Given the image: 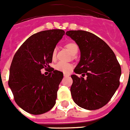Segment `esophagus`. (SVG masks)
Returning <instances> with one entry per match:
<instances>
[{"label":"esophagus","instance_id":"esophagus-1","mask_svg":"<svg viewBox=\"0 0 130 130\" xmlns=\"http://www.w3.org/2000/svg\"><path fill=\"white\" fill-rule=\"evenodd\" d=\"M63 75H64V77H69V74H67V73H64L63 74Z\"/></svg>","mask_w":130,"mask_h":130}]
</instances>
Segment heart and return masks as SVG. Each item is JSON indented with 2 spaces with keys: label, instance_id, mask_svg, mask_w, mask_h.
Masks as SVG:
<instances>
[{
  "label": "heart",
  "instance_id": "b5f03b06",
  "mask_svg": "<svg viewBox=\"0 0 130 130\" xmlns=\"http://www.w3.org/2000/svg\"><path fill=\"white\" fill-rule=\"evenodd\" d=\"M65 47L69 50V52L71 53L72 55H75L78 52V47L77 44L74 41H69L65 44ZM57 50L54 49L52 53V59H55L56 57ZM55 69L57 71L63 72V73H69L73 69V65L70 63H63V62H59L55 65Z\"/></svg>",
  "mask_w": 130,
  "mask_h": 130
}]
</instances>
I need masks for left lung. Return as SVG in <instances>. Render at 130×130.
Masks as SVG:
<instances>
[{
	"instance_id": "8db88e82",
	"label": "left lung",
	"mask_w": 130,
	"mask_h": 130,
	"mask_svg": "<svg viewBox=\"0 0 130 130\" xmlns=\"http://www.w3.org/2000/svg\"><path fill=\"white\" fill-rule=\"evenodd\" d=\"M66 34L75 41L80 51V62L74 72L82 76L71 75L74 102L89 110L103 107L120 85L121 67L115 54L105 41L89 31L70 30Z\"/></svg>"
}]
</instances>
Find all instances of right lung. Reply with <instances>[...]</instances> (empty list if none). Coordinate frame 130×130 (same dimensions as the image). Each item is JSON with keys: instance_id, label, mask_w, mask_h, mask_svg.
I'll return each mask as SVG.
<instances>
[{"instance_id": "obj_1", "label": "right lung", "mask_w": 130, "mask_h": 130, "mask_svg": "<svg viewBox=\"0 0 130 130\" xmlns=\"http://www.w3.org/2000/svg\"><path fill=\"white\" fill-rule=\"evenodd\" d=\"M65 34L59 29L34 34L22 43L13 57L10 68L8 86L15 102L31 114L50 111L56 103L57 92L63 73L49 65L52 53ZM50 68L47 76L41 69Z\"/></svg>"}]
</instances>
